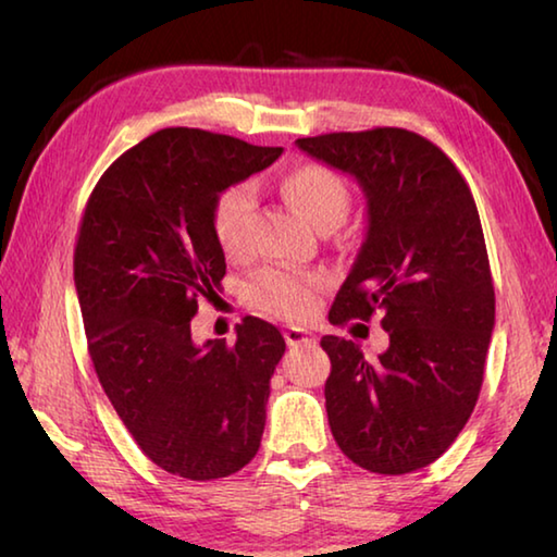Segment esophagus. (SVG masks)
<instances>
[{
	"label": "esophagus",
	"mask_w": 557,
	"mask_h": 557,
	"mask_svg": "<svg viewBox=\"0 0 557 557\" xmlns=\"http://www.w3.org/2000/svg\"><path fill=\"white\" fill-rule=\"evenodd\" d=\"M285 342L289 346H299V344H317V336L309 332L305 326H287L285 329Z\"/></svg>",
	"instance_id": "34e87169"
}]
</instances>
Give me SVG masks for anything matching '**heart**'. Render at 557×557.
<instances>
[{"mask_svg":"<svg viewBox=\"0 0 557 557\" xmlns=\"http://www.w3.org/2000/svg\"><path fill=\"white\" fill-rule=\"evenodd\" d=\"M285 199L297 213L319 231H334L346 221L351 209V191L334 169L324 164L292 166L280 182ZM252 211V194L248 186L235 184L213 203V235L223 252L240 256L245 250V231ZM326 287L322 272H295L270 268L248 285L250 305L282 319H301L314 312L319 292Z\"/></svg>","mask_w":557,"mask_h":557,"instance_id":"obj_1","label":"heart"}]
</instances>
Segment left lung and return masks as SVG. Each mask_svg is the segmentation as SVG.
I'll use <instances>...</instances> for the list:
<instances>
[{"label":"left lung","instance_id":"8db88e82","mask_svg":"<svg viewBox=\"0 0 557 557\" xmlns=\"http://www.w3.org/2000/svg\"><path fill=\"white\" fill-rule=\"evenodd\" d=\"M297 147L363 188L369 228L329 322L381 326L391 344L324 336L329 428L354 465L408 474L445 455L474 410L494 332V282L465 176L430 139L400 127L301 137Z\"/></svg>","mask_w":557,"mask_h":557}]
</instances>
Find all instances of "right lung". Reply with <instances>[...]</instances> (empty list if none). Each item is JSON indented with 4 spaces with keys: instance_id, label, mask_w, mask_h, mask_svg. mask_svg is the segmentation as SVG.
Wrapping results in <instances>:
<instances>
[{
    "instance_id": "obj_1",
    "label": "right lung",
    "mask_w": 557,
    "mask_h": 557,
    "mask_svg": "<svg viewBox=\"0 0 557 557\" xmlns=\"http://www.w3.org/2000/svg\"><path fill=\"white\" fill-rule=\"evenodd\" d=\"M280 154L206 129H159L108 166L81 221L73 280L98 381L139 449L191 482L235 474L265 430L280 329L245 317L233 346H196L191 319L225 275L215 199Z\"/></svg>"
}]
</instances>
